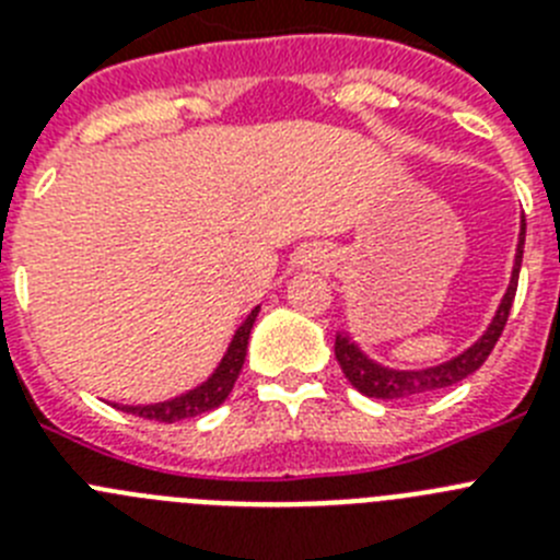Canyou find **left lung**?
<instances>
[{"mask_svg": "<svg viewBox=\"0 0 560 560\" xmlns=\"http://www.w3.org/2000/svg\"><path fill=\"white\" fill-rule=\"evenodd\" d=\"M524 230H527V224H524L522 219V237H518V252H516V266H513L511 289H508V294H504L502 305H499L488 334H485L471 350H465L463 355L446 361V364H440V368L418 370V373H395V370H384L378 368V364H373L370 359H364V355L359 353V348L350 345L348 336H336L334 353H336V361H339L341 373H345V378H348L359 393L368 395V398L398 400V398H415V395L452 387V384H457V381L477 373V370L485 364V359L491 355V350L497 348L499 336H502L504 325H508V316H511L513 296H516V289H518V269H522V255H524Z\"/></svg>", "mask_w": 560, "mask_h": 560, "instance_id": "obj_1", "label": "left lung"}]
</instances>
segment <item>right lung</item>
<instances>
[{
    "label": "right lung",
    "instance_id": "1",
    "mask_svg": "<svg viewBox=\"0 0 560 560\" xmlns=\"http://www.w3.org/2000/svg\"><path fill=\"white\" fill-rule=\"evenodd\" d=\"M257 308L246 316V323L237 328L235 339H232L230 350H226L224 361L219 364V370L210 375V378L201 384L199 389L182 395V398L165 400V404H153V407H122L126 412L137 415V418L156 420V423H173V420H185L196 418L201 412H210V409L221 407L226 400V395L235 387L237 375H241V368H244L246 359V345H249V330L255 325Z\"/></svg>",
    "mask_w": 560,
    "mask_h": 560
}]
</instances>
